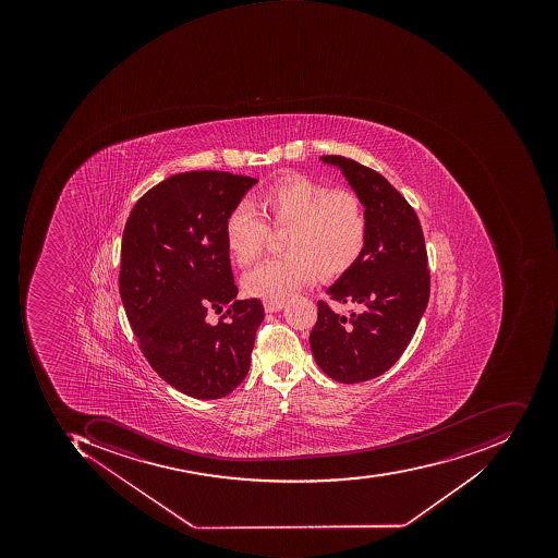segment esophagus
<instances>
[{
	"mask_svg": "<svg viewBox=\"0 0 558 558\" xmlns=\"http://www.w3.org/2000/svg\"><path fill=\"white\" fill-rule=\"evenodd\" d=\"M263 306H265V312L274 314V312H280V310L283 308L284 300H265Z\"/></svg>",
	"mask_w": 558,
	"mask_h": 558,
	"instance_id": "34e87169",
	"label": "esophagus"
}]
</instances>
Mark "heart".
<instances>
[{
    "mask_svg": "<svg viewBox=\"0 0 558 558\" xmlns=\"http://www.w3.org/2000/svg\"><path fill=\"white\" fill-rule=\"evenodd\" d=\"M256 209L240 205L228 215L225 236L238 265L259 258L275 231L287 230L281 250L287 255L262 263L243 278L252 296L283 300L314 280L343 274L355 265L367 243V216L352 191L328 190L302 174H287L265 187Z\"/></svg>",
    "mask_w": 558,
    "mask_h": 558,
    "instance_id": "obj_1",
    "label": "heart"
}]
</instances>
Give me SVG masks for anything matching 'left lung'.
<instances>
[{
  "label": "left lung",
  "mask_w": 558,
  "mask_h": 558,
  "mask_svg": "<svg viewBox=\"0 0 558 558\" xmlns=\"http://www.w3.org/2000/svg\"><path fill=\"white\" fill-rule=\"evenodd\" d=\"M337 166L367 216V243L355 265L328 288L331 300L353 306L337 314L320 300L310 349L337 383L383 376L399 361L429 302L430 277L423 228L412 206L374 169L342 156Z\"/></svg>",
  "instance_id": "1"
}]
</instances>
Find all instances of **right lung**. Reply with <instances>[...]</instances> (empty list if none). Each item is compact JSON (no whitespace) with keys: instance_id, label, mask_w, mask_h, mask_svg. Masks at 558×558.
I'll return each mask as SVG.
<instances>
[{"instance_id":"add662e5","label":"right lung","mask_w":558,"mask_h":558,"mask_svg":"<svg viewBox=\"0 0 558 558\" xmlns=\"http://www.w3.org/2000/svg\"><path fill=\"white\" fill-rule=\"evenodd\" d=\"M256 182L181 172L147 191L125 222L119 290L129 324L150 367L194 399L225 398L243 383L265 318L258 299L234 300L225 236L228 215ZM222 305L228 312L209 325Z\"/></svg>"}]
</instances>
